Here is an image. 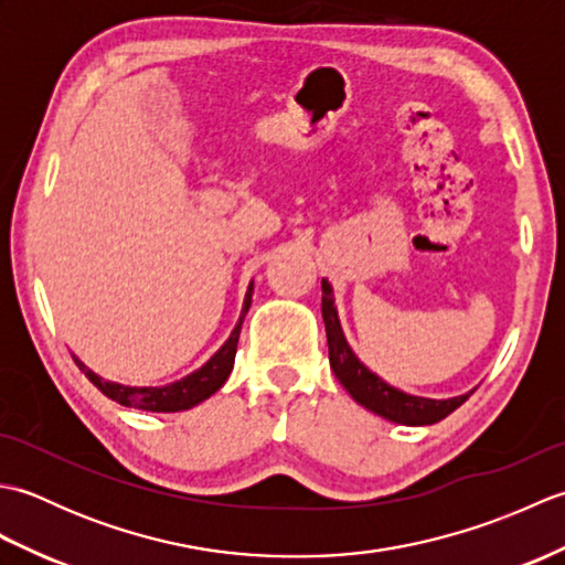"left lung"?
I'll list each match as a JSON object with an SVG mask.
<instances>
[{
  "instance_id": "left-lung-1",
  "label": "left lung",
  "mask_w": 565,
  "mask_h": 565,
  "mask_svg": "<svg viewBox=\"0 0 565 565\" xmlns=\"http://www.w3.org/2000/svg\"><path fill=\"white\" fill-rule=\"evenodd\" d=\"M322 320H326V332H328V350H330V369L334 376L347 388L352 398L364 405L366 411L376 413L381 417L391 419V423L398 425H435L439 419L454 413L456 407L468 401V395H456V398L447 401H435V398H423V395H411L398 388L388 386L386 381L376 376L374 371H369L359 356L352 352V347L347 344V338L340 326L338 308H334V296L332 286L328 279H322Z\"/></svg>"
}]
</instances>
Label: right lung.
Listing matches in <instances>:
<instances>
[{
  "label": "right lung",
  "instance_id": "obj_1",
  "mask_svg": "<svg viewBox=\"0 0 565 565\" xmlns=\"http://www.w3.org/2000/svg\"><path fill=\"white\" fill-rule=\"evenodd\" d=\"M249 303H252V284L247 289L243 313H239L237 326L221 350L215 352L201 369H196L194 374H189L174 383H167V386H148V388L124 386V383H114L97 376L89 366H84L75 354H72V359H75V364L79 366L82 374L87 376L94 386L106 395V398H111L126 407H138V411H148V413L189 411V407L211 398V395L227 381V376H231L233 364H235V352H237V338H239V330H243V320L247 316Z\"/></svg>",
  "mask_w": 565,
  "mask_h": 565
}]
</instances>
